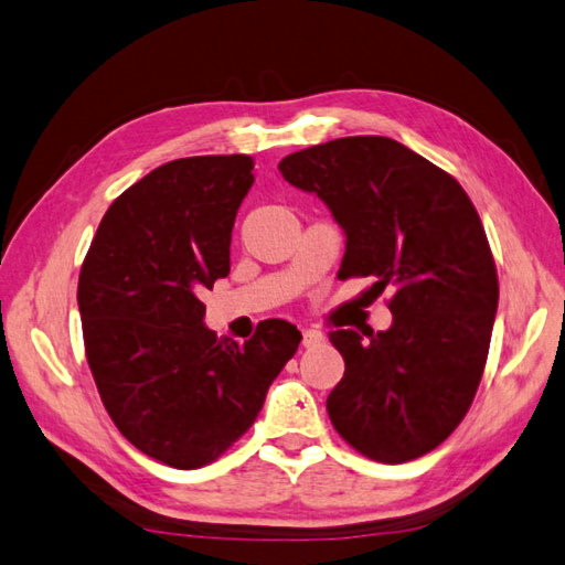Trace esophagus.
Listing matches in <instances>:
<instances>
[{
	"instance_id": "1",
	"label": "esophagus",
	"mask_w": 565,
	"mask_h": 565,
	"mask_svg": "<svg viewBox=\"0 0 565 565\" xmlns=\"http://www.w3.org/2000/svg\"><path fill=\"white\" fill-rule=\"evenodd\" d=\"M326 342V338H323V333H318V330H303V348H318V345H323Z\"/></svg>"
}]
</instances>
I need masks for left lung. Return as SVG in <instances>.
<instances>
[{
  "mask_svg": "<svg viewBox=\"0 0 565 565\" xmlns=\"http://www.w3.org/2000/svg\"><path fill=\"white\" fill-rule=\"evenodd\" d=\"M279 171L345 230L338 279H372L367 301L392 294L390 330L328 333L345 360L330 422L370 460L426 456L466 418L490 352L500 281L478 210L450 173L390 137L316 143Z\"/></svg>",
  "mask_w": 565,
  "mask_h": 565,
  "instance_id": "left-lung-1",
  "label": "left lung"
}]
</instances>
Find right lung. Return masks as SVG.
<instances>
[{
	"instance_id": "1",
	"label": "right lung",
	"mask_w": 565,
	"mask_h": 565,
	"mask_svg": "<svg viewBox=\"0 0 565 565\" xmlns=\"http://www.w3.org/2000/svg\"><path fill=\"white\" fill-rule=\"evenodd\" d=\"M252 169L245 153L153 169L109 205L77 279L85 358L109 418L179 470L207 466L247 434L301 342L279 318L242 345L203 326L201 294L230 274Z\"/></svg>"
}]
</instances>
